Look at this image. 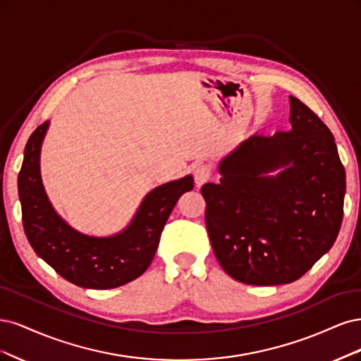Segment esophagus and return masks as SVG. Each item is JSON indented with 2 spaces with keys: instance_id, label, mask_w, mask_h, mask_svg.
<instances>
[{
  "instance_id": "obj_1",
  "label": "esophagus",
  "mask_w": 361,
  "mask_h": 361,
  "mask_svg": "<svg viewBox=\"0 0 361 361\" xmlns=\"http://www.w3.org/2000/svg\"><path fill=\"white\" fill-rule=\"evenodd\" d=\"M212 173H213V169H212L210 165L200 164V165H197V166L195 168V171H193L195 184L197 185V188H201L202 184H205L208 180H210Z\"/></svg>"
}]
</instances>
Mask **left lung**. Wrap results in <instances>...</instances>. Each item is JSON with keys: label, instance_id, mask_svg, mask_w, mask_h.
<instances>
[{"label": "left lung", "instance_id": "obj_1", "mask_svg": "<svg viewBox=\"0 0 361 361\" xmlns=\"http://www.w3.org/2000/svg\"><path fill=\"white\" fill-rule=\"evenodd\" d=\"M289 100L290 130L250 136L220 161V183L201 188L216 258L247 285L297 281L342 225L345 169L334 136L303 102Z\"/></svg>", "mask_w": 361, "mask_h": 361}]
</instances>
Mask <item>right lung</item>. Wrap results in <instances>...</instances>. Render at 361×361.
I'll return each instance as SVG.
<instances>
[{
  "label": "right lung",
  "instance_id": "add662e5",
  "mask_svg": "<svg viewBox=\"0 0 361 361\" xmlns=\"http://www.w3.org/2000/svg\"><path fill=\"white\" fill-rule=\"evenodd\" d=\"M49 123L40 124L25 145L18 177L22 224L39 257L80 288L111 289L141 276L154 258L161 231L178 197L193 189L190 176L151 190L121 234L96 238L79 234L58 216L40 178V147Z\"/></svg>",
  "mask_w": 361,
  "mask_h": 361
}]
</instances>
